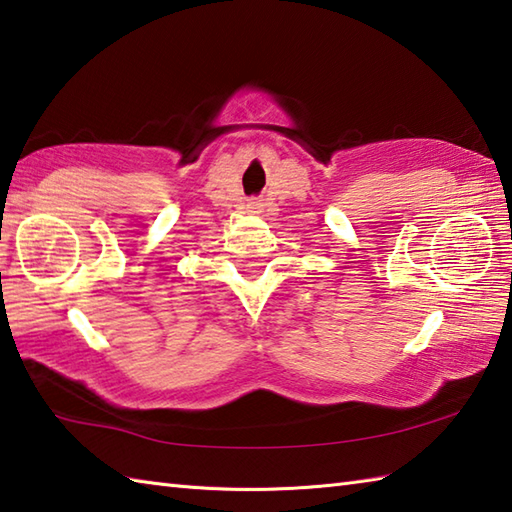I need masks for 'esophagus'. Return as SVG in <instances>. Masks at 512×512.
<instances>
[{
    "mask_svg": "<svg viewBox=\"0 0 512 512\" xmlns=\"http://www.w3.org/2000/svg\"><path fill=\"white\" fill-rule=\"evenodd\" d=\"M246 209H248V211H253V213H262V209H264V202H262V200H250V202L246 204Z\"/></svg>",
    "mask_w": 512,
    "mask_h": 512,
    "instance_id": "34e87169",
    "label": "esophagus"
}]
</instances>
